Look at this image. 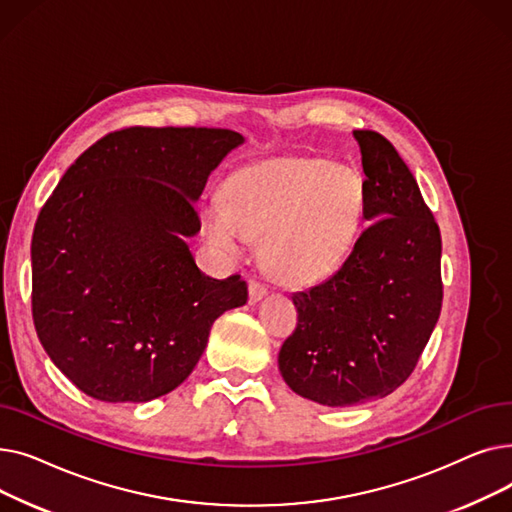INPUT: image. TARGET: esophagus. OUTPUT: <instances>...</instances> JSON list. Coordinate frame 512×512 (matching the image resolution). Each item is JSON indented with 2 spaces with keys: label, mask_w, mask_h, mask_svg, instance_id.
Segmentation results:
<instances>
[{
  "label": "esophagus",
  "mask_w": 512,
  "mask_h": 512,
  "mask_svg": "<svg viewBox=\"0 0 512 512\" xmlns=\"http://www.w3.org/2000/svg\"><path fill=\"white\" fill-rule=\"evenodd\" d=\"M265 294H267V288L261 284V282H251L249 284V301L255 305V303H259V301H263L265 299Z\"/></svg>",
  "instance_id": "esophagus-1"
}]
</instances>
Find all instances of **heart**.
<instances>
[{
  "mask_svg": "<svg viewBox=\"0 0 512 512\" xmlns=\"http://www.w3.org/2000/svg\"><path fill=\"white\" fill-rule=\"evenodd\" d=\"M365 209L361 178L324 159H265L234 172L224 197L203 207V232L215 249L240 257L263 240V261L288 284L332 276L351 253Z\"/></svg>",
  "mask_w": 512,
  "mask_h": 512,
  "instance_id": "heart-1",
  "label": "heart"
}]
</instances>
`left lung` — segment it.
Listing matches in <instances>:
<instances>
[{"instance_id":"obj_1","label":"left lung","mask_w":512,"mask_h":512,"mask_svg":"<svg viewBox=\"0 0 512 512\" xmlns=\"http://www.w3.org/2000/svg\"><path fill=\"white\" fill-rule=\"evenodd\" d=\"M353 137L369 226L332 278L292 294L299 324L278 355L288 388L326 407L394 392L413 373L442 309V238L417 180L382 134Z\"/></svg>"}]
</instances>
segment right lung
<instances>
[{
    "label": "right lung",
    "instance_id": "1",
    "mask_svg": "<svg viewBox=\"0 0 512 512\" xmlns=\"http://www.w3.org/2000/svg\"><path fill=\"white\" fill-rule=\"evenodd\" d=\"M245 143L226 128L132 126L91 145L43 205L33 319L66 378L103 402H147L199 363L213 321L249 299L205 276L186 238L209 174Z\"/></svg>",
    "mask_w": 512,
    "mask_h": 512
}]
</instances>
